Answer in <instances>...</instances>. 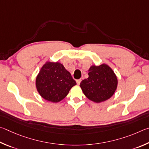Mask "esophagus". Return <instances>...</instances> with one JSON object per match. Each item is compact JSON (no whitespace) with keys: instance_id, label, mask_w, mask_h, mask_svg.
<instances>
[{"instance_id":"obj_1","label":"esophagus","mask_w":149,"mask_h":149,"mask_svg":"<svg viewBox=\"0 0 149 149\" xmlns=\"http://www.w3.org/2000/svg\"><path fill=\"white\" fill-rule=\"evenodd\" d=\"M76 81H77V84L79 85L80 84V82H81V79H78V80H76Z\"/></svg>"}]
</instances>
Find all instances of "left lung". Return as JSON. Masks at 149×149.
<instances>
[{
    "mask_svg": "<svg viewBox=\"0 0 149 149\" xmlns=\"http://www.w3.org/2000/svg\"><path fill=\"white\" fill-rule=\"evenodd\" d=\"M88 79L80 82L83 93L90 100L100 103L109 100L114 94L118 80L113 70L107 65L91 67Z\"/></svg>",
    "mask_w": 149,
    "mask_h": 149,
    "instance_id": "obj_1",
    "label": "left lung"
}]
</instances>
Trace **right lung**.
Wrapping results in <instances>:
<instances>
[{
	"mask_svg": "<svg viewBox=\"0 0 149 149\" xmlns=\"http://www.w3.org/2000/svg\"><path fill=\"white\" fill-rule=\"evenodd\" d=\"M77 84L70 73L59 63L47 62L41 68L36 79L38 93L44 100L57 103L69 93Z\"/></svg>",
	"mask_w": 149,
	"mask_h": 149,
	"instance_id": "obj_1",
	"label": "right lung"
}]
</instances>
